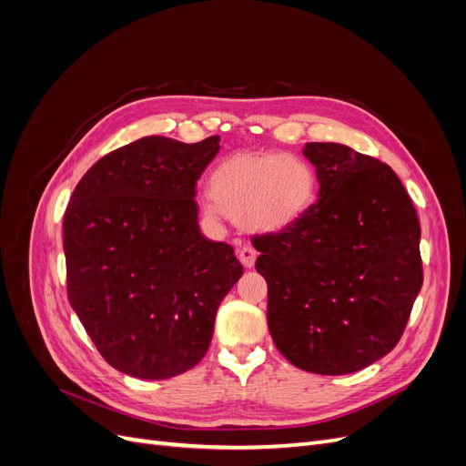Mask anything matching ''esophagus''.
Here are the masks:
<instances>
[{
    "mask_svg": "<svg viewBox=\"0 0 466 466\" xmlns=\"http://www.w3.org/2000/svg\"><path fill=\"white\" fill-rule=\"evenodd\" d=\"M238 260H241V264L243 266H247V268H252L255 266V260H257V250L252 248L250 245H243L241 248H238Z\"/></svg>",
    "mask_w": 466,
    "mask_h": 466,
    "instance_id": "1",
    "label": "esophagus"
}]
</instances>
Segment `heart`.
<instances>
[{
    "label": "heart",
    "mask_w": 466,
    "mask_h": 466,
    "mask_svg": "<svg viewBox=\"0 0 466 466\" xmlns=\"http://www.w3.org/2000/svg\"><path fill=\"white\" fill-rule=\"evenodd\" d=\"M311 165L284 153H235L211 175L206 208L243 221L248 229L278 231L298 221L315 200Z\"/></svg>",
    "instance_id": "obj_1"
}]
</instances>
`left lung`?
I'll return each instance as SVG.
<instances>
[{
    "mask_svg": "<svg viewBox=\"0 0 466 466\" xmlns=\"http://www.w3.org/2000/svg\"><path fill=\"white\" fill-rule=\"evenodd\" d=\"M303 153L317 168V204L252 237L268 329L295 368L346 375L400 340L424 281L420 221L387 163L342 144L311 142Z\"/></svg>",
    "mask_w": 466,
    "mask_h": 466,
    "instance_id": "left-lung-1",
    "label": "left lung"
}]
</instances>
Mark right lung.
Here are the masks:
<instances>
[{
  "label": "right lung",
  "instance_id": "right-lung-1",
  "mask_svg": "<svg viewBox=\"0 0 466 466\" xmlns=\"http://www.w3.org/2000/svg\"><path fill=\"white\" fill-rule=\"evenodd\" d=\"M219 151L146 136L98 159L64 214L67 298L112 368L137 379L192 370L221 299L243 276L198 229L196 182Z\"/></svg>",
  "mask_w": 466,
  "mask_h": 466
}]
</instances>
